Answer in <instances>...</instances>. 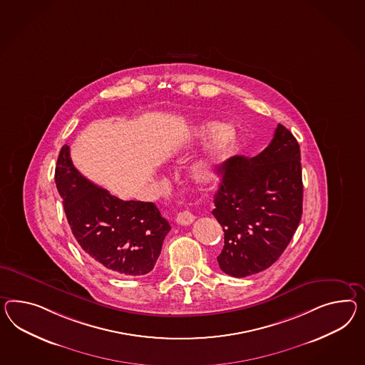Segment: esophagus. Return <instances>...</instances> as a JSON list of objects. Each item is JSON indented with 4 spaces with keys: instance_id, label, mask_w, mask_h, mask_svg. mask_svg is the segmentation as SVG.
Wrapping results in <instances>:
<instances>
[{
    "instance_id": "34e87169",
    "label": "esophagus",
    "mask_w": 365,
    "mask_h": 365,
    "mask_svg": "<svg viewBox=\"0 0 365 365\" xmlns=\"http://www.w3.org/2000/svg\"><path fill=\"white\" fill-rule=\"evenodd\" d=\"M195 220H196V217L192 215L190 212H187V210H185V212H180L178 217H176V222H178V225H184V226L192 224Z\"/></svg>"
}]
</instances>
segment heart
<instances>
[{"instance_id":"b5f03b06","label":"heart","mask_w":365,"mask_h":365,"mask_svg":"<svg viewBox=\"0 0 365 365\" xmlns=\"http://www.w3.org/2000/svg\"><path fill=\"white\" fill-rule=\"evenodd\" d=\"M180 138L187 144H207L202 155L190 168V178L200 187L215 184L221 175L225 160L235 145L237 135L232 127L224 123L204 122L185 128Z\"/></svg>"}]
</instances>
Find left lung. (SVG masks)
Returning <instances> with one entry per match:
<instances>
[{"mask_svg":"<svg viewBox=\"0 0 365 365\" xmlns=\"http://www.w3.org/2000/svg\"><path fill=\"white\" fill-rule=\"evenodd\" d=\"M221 178L212 212L224 229L217 261L225 274L245 278L269 269L298 229L303 205L299 144L278 124L259 155L226 160Z\"/></svg>","mask_w":365,"mask_h":365,"instance_id":"obj_1","label":"left lung"}]
</instances>
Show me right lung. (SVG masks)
<instances>
[{
    "label": "right lung",
    "mask_w": 365,
    "mask_h": 365,
    "mask_svg": "<svg viewBox=\"0 0 365 365\" xmlns=\"http://www.w3.org/2000/svg\"><path fill=\"white\" fill-rule=\"evenodd\" d=\"M56 184L75 240L91 259L123 277L152 271L170 230L153 202L123 201L96 187L76 170L68 145L56 160Z\"/></svg>",
    "instance_id": "right-lung-1"
}]
</instances>
